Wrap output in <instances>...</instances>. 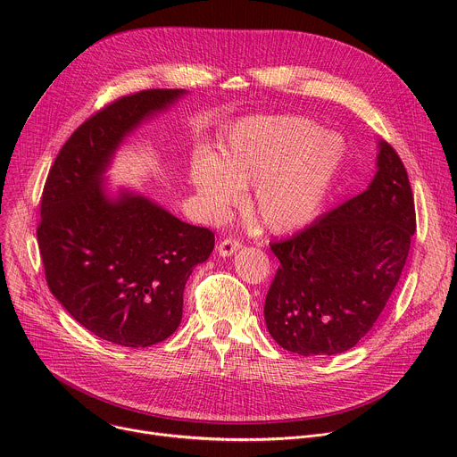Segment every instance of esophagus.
Returning <instances> with one entry per match:
<instances>
[{
	"mask_svg": "<svg viewBox=\"0 0 457 457\" xmlns=\"http://www.w3.org/2000/svg\"><path fill=\"white\" fill-rule=\"evenodd\" d=\"M219 254L220 256H231L233 253H237L238 249H242V242L238 240V238H231V237H228V238H222L220 242H219Z\"/></svg>",
	"mask_w": 457,
	"mask_h": 457,
	"instance_id": "34e87169",
	"label": "esophagus"
}]
</instances>
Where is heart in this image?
I'll list each match as a JSON object with an SVG mask.
<instances>
[{
	"instance_id": "heart-1",
	"label": "heart",
	"mask_w": 457,
	"mask_h": 457,
	"mask_svg": "<svg viewBox=\"0 0 457 457\" xmlns=\"http://www.w3.org/2000/svg\"><path fill=\"white\" fill-rule=\"evenodd\" d=\"M345 143L303 117H254L233 128L219 157L201 155L191 182L210 215L220 217L254 184L253 212L268 229L293 231L321 208L342 168Z\"/></svg>"
}]
</instances>
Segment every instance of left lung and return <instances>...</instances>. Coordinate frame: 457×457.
<instances>
[{
    "mask_svg": "<svg viewBox=\"0 0 457 457\" xmlns=\"http://www.w3.org/2000/svg\"><path fill=\"white\" fill-rule=\"evenodd\" d=\"M414 231L407 170L379 141L378 171L363 193L271 244L280 260L264 305L273 340L302 356L354 347L393 295Z\"/></svg>",
    "mask_w": 457,
    "mask_h": 457,
    "instance_id": "left-lung-1",
    "label": "left lung"
}]
</instances>
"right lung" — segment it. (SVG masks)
Instances as JSON below:
<instances>
[{
    "mask_svg": "<svg viewBox=\"0 0 457 457\" xmlns=\"http://www.w3.org/2000/svg\"><path fill=\"white\" fill-rule=\"evenodd\" d=\"M184 90L129 94L88 117L59 150L41 195L37 245L52 295L96 337L150 347L182 318L184 286L215 235L141 195L106 197L101 175L122 139Z\"/></svg>",
    "mask_w": 457,
    "mask_h": 457,
    "instance_id": "add662e5",
    "label": "right lung"
}]
</instances>
